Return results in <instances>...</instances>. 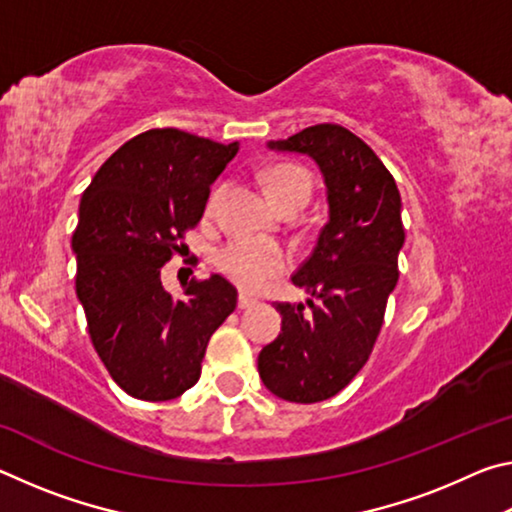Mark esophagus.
Returning <instances> with one entry per match:
<instances>
[{
    "label": "esophagus",
    "mask_w": 512,
    "mask_h": 512,
    "mask_svg": "<svg viewBox=\"0 0 512 512\" xmlns=\"http://www.w3.org/2000/svg\"><path fill=\"white\" fill-rule=\"evenodd\" d=\"M255 298H250V296H246V293H239V300H237V307L239 309H250L255 305Z\"/></svg>",
    "instance_id": "esophagus-1"
}]
</instances>
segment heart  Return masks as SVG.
I'll return each instance as SVG.
<instances>
[{"label": "heart", "mask_w": 512, "mask_h": 512, "mask_svg": "<svg viewBox=\"0 0 512 512\" xmlns=\"http://www.w3.org/2000/svg\"><path fill=\"white\" fill-rule=\"evenodd\" d=\"M264 183L268 196L273 198L277 207L305 205L311 196V178L309 173L291 162L273 164L266 171ZM221 196V187L214 189L207 203V210H212ZM214 264L219 271L230 277L246 291L264 289L268 282L289 271L291 255L289 250L271 239H248L237 237L223 244L214 255Z\"/></svg>", "instance_id": "heart-1"}]
</instances>
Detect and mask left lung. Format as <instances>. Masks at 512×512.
Returning <instances> with one entry per match:
<instances>
[{"instance_id":"8db88e82","label":"left lung","mask_w":512,"mask_h":512,"mask_svg":"<svg viewBox=\"0 0 512 512\" xmlns=\"http://www.w3.org/2000/svg\"><path fill=\"white\" fill-rule=\"evenodd\" d=\"M268 146L311 155L327 185L329 221L291 275L311 296L309 309L275 302L282 332L257 359L259 377L273 395L314 404L341 393L375 348L400 277V189L377 153L339 124L309 126Z\"/></svg>"}]
</instances>
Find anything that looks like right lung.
Segmentation results:
<instances>
[{"mask_svg":"<svg viewBox=\"0 0 512 512\" xmlns=\"http://www.w3.org/2000/svg\"><path fill=\"white\" fill-rule=\"evenodd\" d=\"M237 151V142L151 128L119 146L83 192L72 237L76 296L103 366L137 400L192 388L210 336L237 307V289L221 275L194 277L183 298L160 277Z\"/></svg>","mask_w":512,"mask_h":512,"instance_id":"right-lung-1","label":"right lung"}]
</instances>
